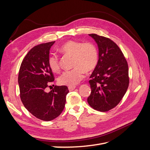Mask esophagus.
<instances>
[{
    "label": "esophagus",
    "mask_w": 150,
    "mask_h": 150,
    "mask_svg": "<svg viewBox=\"0 0 150 150\" xmlns=\"http://www.w3.org/2000/svg\"><path fill=\"white\" fill-rule=\"evenodd\" d=\"M75 88V86H69V87H68V89H69V91H73Z\"/></svg>",
    "instance_id": "1"
}]
</instances>
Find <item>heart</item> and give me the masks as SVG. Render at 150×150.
Wrapping results in <instances>:
<instances>
[{
  "instance_id": "heart-1",
  "label": "heart",
  "mask_w": 150,
  "mask_h": 150,
  "mask_svg": "<svg viewBox=\"0 0 150 150\" xmlns=\"http://www.w3.org/2000/svg\"><path fill=\"white\" fill-rule=\"evenodd\" d=\"M59 51L64 55L73 57L72 66L74 67L63 72L59 77L58 81L62 85L74 86L83 79L85 72L93 71L98 64V50L92 42L68 40L62 45ZM48 64L52 71L57 72L60 70L59 57L56 54L49 56Z\"/></svg>"
}]
</instances>
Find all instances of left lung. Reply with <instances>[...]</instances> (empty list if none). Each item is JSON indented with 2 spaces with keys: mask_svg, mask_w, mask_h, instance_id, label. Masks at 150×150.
<instances>
[{
  "mask_svg": "<svg viewBox=\"0 0 150 150\" xmlns=\"http://www.w3.org/2000/svg\"><path fill=\"white\" fill-rule=\"evenodd\" d=\"M99 48V60L90 76L91 107L101 112L111 110L120 103L128 89V62L118 46L110 38L90 34Z\"/></svg>",
  "mask_w": 150,
  "mask_h": 150,
  "instance_id": "obj_1",
  "label": "left lung"
}]
</instances>
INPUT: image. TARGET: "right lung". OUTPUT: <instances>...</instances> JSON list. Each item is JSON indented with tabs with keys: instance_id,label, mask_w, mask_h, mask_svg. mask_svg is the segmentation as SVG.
Returning a JSON list of instances; mask_svg holds the SVG:
<instances>
[{
	"instance_id": "1",
	"label": "right lung",
	"mask_w": 150,
	"mask_h": 150,
	"mask_svg": "<svg viewBox=\"0 0 150 150\" xmlns=\"http://www.w3.org/2000/svg\"><path fill=\"white\" fill-rule=\"evenodd\" d=\"M54 42L40 44L32 48L22 61L18 76L20 97L24 107L37 118L46 121L61 115L69 93L66 86H55L46 92V88L54 81L48 64L49 50Z\"/></svg>"
}]
</instances>
